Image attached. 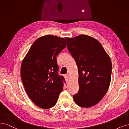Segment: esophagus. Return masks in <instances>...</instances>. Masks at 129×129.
Listing matches in <instances>:
<instances>
[{"mask_svg":"<svg viewBox=\"0 0 129 129\" xmlns=\"http://www.w3.org/2000/svg\"><path fill=\"white\" fill-rule=\"evenodd\" d=\"M65 77V80H66V82H69V74H66V75L64 76Z\"/></svg>","mask_w":129,"mask_h":129,"instance_id":"1","label":"esophagus"}]
</instances>
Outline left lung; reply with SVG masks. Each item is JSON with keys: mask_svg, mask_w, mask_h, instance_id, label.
<instances>
[{"mask_svg": "<svg viewBox=\"0 0 129 129\" xmlns=\"http://www.w3.org/2000/svg\"><path fill=\"white\" fill-rule=\"evenodd\" d=\"M65 39L78 69L79 88L73 100L80 107H92L108 90L112 70L110 58L101 44L93 37L80 35Z\"/></svg>", "mask_w": 129, "mask_h": 129, "instance_id": "obj_1", "label": "left lung"}]
</instances>
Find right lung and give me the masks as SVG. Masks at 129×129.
Returning a JSON list of instances; mask_svg holds the SVG:
<instances>
[{
	"label": "right lung",
	"instance_id": "1",
	"mask_svg": "<svg viewBox=\"0 0 129 129\" xmlns=\"http://www.w3.org/2000/svg\"><path fill=\"white\" fill-rule=\"evenodd\" d=\"M64 38L46 35L36 40L23 59L21 77L24 88L36 106H55L63 90L65 79L58 74L56 57L66 47Z\"/></svg>",
	"mask_w": 129,
	"mask_h": 129
}]
</instances>
